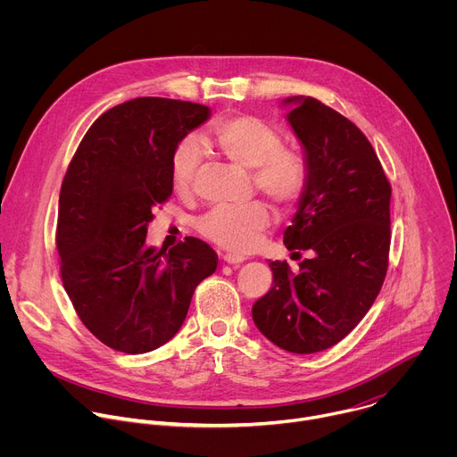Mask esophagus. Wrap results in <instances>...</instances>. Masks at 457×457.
<instances>
[{"label":"esophagus","instance_id":"obj_1","mask_svg":"<svg viewBox=\"0 0 457 457\" xmlns=\"http://www.w3.org/2000/svg\"><path fill=\"white\" fill-rule=\"evenodd\" d=\"M222 260H224L226 264L238 266V264H242V262H244V256H238V254H231V253H228V254H224V256H222Z\"/></svg>","mask_w":457,"mask_h":457}]
</instances>
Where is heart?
I'll return each mask as SVG.
<instances>
[{
  "mask_svg": "<svg viewBox=\"0 0 457 457\" xmlns=\"http://www.w3.org/2000/svg\"><path fill=\"white\" fill-rule=\"evenodd\" d=\"M210 145L229 162L253 170L254 186L280 206L296 204L307 189L305 159L284 146L280 129L262 117L233 113L219 119L212 128ZM201 161L203 148L195 139H184L173 148L170 177L175 191H189ZM270 222L268 206L254 201L242 208H213L197 220V229L219 247L247 253L258 244Z\"/></svg>",
  "mask_w": 457,
  "mask_h": 457,
  "instance_id": "1",
  "label": "heart"
}]
</instances>
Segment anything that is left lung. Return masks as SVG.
<instances>
[{
  "label": "left lung",
  "instance_id": "8db88e82",
  "mask_svg": "<svg viewBox=\"0 0 457 457\" xmlns=\"http://www.w3.org/2000/svg\"><path fill=\"white\" fill-rule=\"evenodd\" d=\"M284 104H293L287 120L309 168L284 244L314 254L298 264V273L286 260L270 262L273 286L251 312L258 331L275 345L311 354L344 340L383 286L390 184L372 145L347 117L314 97L295 96Z\"/></svg>",
  "mask_w": 457,
  "mask_h": 457
}]
</instances>
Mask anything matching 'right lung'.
Here are the masks:
<instances>
[{
    "instance_id": "right-lung-1",
    "label": "right lung",
    "mask_w": 457,
    "mask_h": 457,
    "mask_svg": "<svg viewBox=\"0 0 457 457\" xmlns=\"http://www.w3.org/2000/svg\"><path fill=\"white\" fill-rule=\"evenodd\" d=\"M204 104L137 97L106 110L62 179L55 245L61 280L87 329L104 345L143 354L170 342L219 256L186 237L146 245L152 210L173 191V148L210 119Z\"/></svg>"
}]
</instances>
